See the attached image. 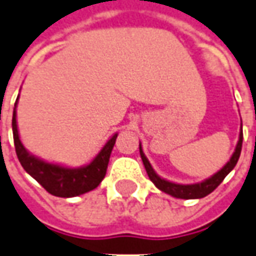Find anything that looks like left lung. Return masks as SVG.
Returning a JSON list of instances; mask_svg holds the SVG:
<instances>
[{
	"label": "left lung",
	"mask_w": 256,
	"mask_h": 256,
	"mask_svg": "<svg viewBox=\"0 0 256 256\" xmlns=\"http://www.w3.org/2000/svg\"><path fill=\"white\" fill-rule=\"evenodd\" d=\"M241 146H242V130L240 133V140H238V144L236 146V151H234L233 156L230 158L228 164L224 165L223 169L218 172L216 174H214L212 178H209L208 180H205L202 183L198 184H176V183H170L168 180H164L160 178L154 172L152 166L150 165L148 159L146 158V155L142 154V150H141L140 146V155L141 159H142V164L146 166V170L148 173V178L152 182L159 190L164 191L166 194H169L172 196H176V198H183V200H194V198H204L208 194H210L212 191L215 190L216 187L224 180V178L228 176L230 172L233 170V168L237 164V160L240 158L241 154Z\"/></svg>",
	"instance_id": "8db88e82"
}]
</instances>
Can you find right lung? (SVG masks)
<instances>
[{"label":"right lung","mask_w":256,"mask_h":256,"mask_svg":"<svg viewBox=\"0 0 256 256\" xmlns=\"http://www.w3.org/2000/svg\"><path fill=\"white\" fill-rule=\"evenodd\" d=\"M12 132H14L16 155L23 169L28 172L32 178H36L50 194L55 196H64V198L80 196L87 191L94 190L98 184L102 182L106 173L112 148L115 146L116 137H118V134L112 136V138L104 146L101 152L98 154L90 165L78 168V169H68V168L40 160L24 150V146L19 140L15 110L12 116Z\"/></svg>","instance_id":"obj_1"}]
</instances>
